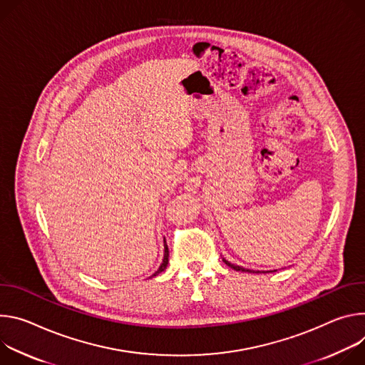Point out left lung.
<instances>
[{"instance_id": "1", "label": "left lung", "mask_w": 365, "mask_h": 365, "mask_svg": "<svg viewBox=\"0 0 365 365\" xmlns=\"http://www.w3.org/2000/svg\"><path fill=\"white\" fill-rule=\"evenodd\" d=\"M223 262H225V264H226V265H229V267H230V268H233V269H236V271H245V272H247V271H248V272H251V269H247V268H242V267H239V265H233V264H230V262H229V261H226V259H225V258H223ZM257 272H259V271H257Z\"/></svg>"}]
</instances>
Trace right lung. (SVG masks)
<instances>
[{"mask_svg": "<svg viewBox=\"0 0 365 365\" xmlns=\"http://www.w3.org/2000/svg\"><path fill=\"white\" fill-rule=\"evenodd\" d=\"M164 248H165V254H164V261H162V264H160V267H159V269L153 274V275H158L159 272H162L164 271L167 267H168V258H170V251H168V245H167V242H165V239H164Z\"/></svg>", "mask_w": 365, "mask_h": 365, "instance_id": "obj_1", "label": "right lung"}]
</instances>
